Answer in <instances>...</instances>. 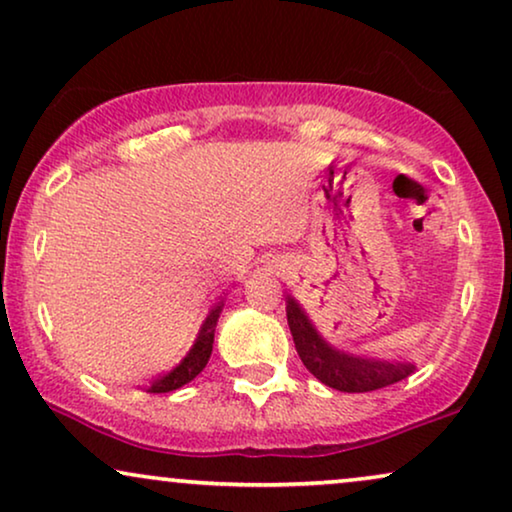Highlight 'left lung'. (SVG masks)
Masks as SVG:
<instances>
[{
    "label": "left lung",
    "instance_id": "8db88e82",
    "mask_svg": "<svg viewBox=\"0 0 512 512\" xmlns=\"http://www.w3.org/2000/svg\"><path fill=\"white\" fill-rule=\"evenodd\" d=\"M285 308L287 325H290L294 348H297L301 362L327 387L350 394L373 392L399 383L415 371V364L410 362H387V359L352 355V352L334 348L325 341V336L320 334L292 294L285 297Z\"/></svg>",
    "mask_w": 512,
    "mask_h": 512
}]
</instances>
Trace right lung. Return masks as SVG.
Here are the masks:
<instances>
[{
  "label": "right lung",
  "mask_w": 512,
  "mask_h": 512,
  "mask_svg": "<svg viewBox=\"0 0 512 512\" xmlns=\"http://www.w3.org/2000/svg\"><path fill=\"white\" fill-rule=\"evenodd\" d=\"M222 306H225V301H220V304L215 306L213 311L206 315L204 325H201L197 341H194L190 352H187V355L181 359V364H178L176 369H171L169 373H164V376L157 378L155 383L148 387L150 394L174 392V390H178V387L187 385V383H190V380H194L201 371H204V366L208 364V357H211V352H213L215 325H218Z\"/></svg>",
  "instance_id": "right-lung-1"
}]
</instances>
